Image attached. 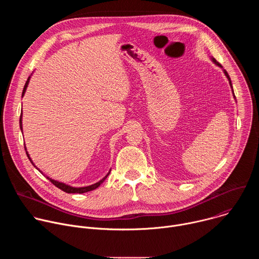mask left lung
I'll list each match as a JSON object with an SVG mask.
<instances>
[{"instance_id": "8db88e82", "label": "left lung", "mask_w": 259, "mask_h": 259, "mask_svg": "<svg viewBox=\"0 0 259 259\" xmlns=\"http://www.w3.org/2000/svg\"><path fill=\"white\" fill-rule=\"evenodd\" d=\"M211 60L213 61V63L214 64H216L217 66H219V67H221L223 68V66H221V64H219L213 57H211ZM224 72H225V75H226V77L228 78V80H229V83H230V86H231V89H232V92H233V95H234V98L236 99V96H235V93H234V89H233V85H232V81H231V78H230V76H229V73L227 72V70L226 69H224Z\"/></svg>"}]
</instances>
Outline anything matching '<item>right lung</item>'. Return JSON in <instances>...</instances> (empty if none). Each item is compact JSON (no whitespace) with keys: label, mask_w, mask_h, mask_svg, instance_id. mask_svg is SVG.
Returning a JSON list of instances; mask_svg holds the SVG:
<instances>
[{"label":"right lung","mask_w":259,"mask_h":259,"mask_svg":"<svg viewBox=\"0 0 259 259\" xmlns=\"http://www.w3.org/2000/svg\"><path fill=\"white\" fill-rule=\"evenodd\" d=\"M29 80H30V77H28V79H27V81H26V83H25V85H24V88H23V91H22V97L24 96V93H25V91H26V88H27V86H28V83H29ZM19 126H20V130L22 131V113H21V115H20V120H19ZM24 149H25V151H26V147L24 146ZM26 155H27V157H28V159H29V161L31 162V164L35 167V169H38L42 174H43V172L36 167L34 164H33V162H32V160L30 159V157H29V155H28V153H27V151H26ZM109 173H110V169H109V171H108V173L102 178V179H100L98 182H96V183H94V184H91V186H88V187H82V188H75V187H71V186H68V184H66V183H63V182H60V181H57V180H55V179H52V178H50L49 176H46L55 187H57L58 189H60L61 191H63V192H65V193H67V194H84V193H87V192H90V191H93V190H95V189H97L100 184L105 180V178L109 175ZM44 175V174H43Z\"/></svg>","instance_id":"add662e5"}]
</instances>
